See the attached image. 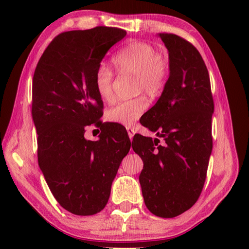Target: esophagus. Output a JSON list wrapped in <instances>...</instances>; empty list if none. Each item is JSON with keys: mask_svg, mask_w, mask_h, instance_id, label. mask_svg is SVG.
<instances>
[{"mask_svg": "<svg viewBox=\"0 0 249 249\" xmlns=\"http://www.w3.org/2000/svg\"><path fill=\"white\" fill-rule=\"evenodd\" d=\"M126 129H127V134H128V137H129V140L132 141L133 140V137H134V134H135V130H134V128H132V127H126Z\"/></svg>", "mask_w": 249, "mask_h": 249, "instance_id": "34e87169", "label": "esophagus"}]
</instances>
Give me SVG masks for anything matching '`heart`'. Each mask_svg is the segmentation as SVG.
Here are the masks:
<instances>
[{"instance_id":"heart-1","label":"heart","mask_w":249,"mask_h":249,"mask_svg":"<svg viewBox=\"0 0 249 249\" xmlns=\"http://www.w3.org/2000/svg\"><path fill=\"white\" fill-rule=\"evenodd\" d=\"M113 65L119 73L133 74L136 92H145L150 96L158 95L165 88L169 75L168 59L158 53L153 45L145 41H133L121 49L112 59ZM113 72L107 67L100 66L94 74V87L103 101H109L112 91ZM147 109V101L142 96L136 99L121 101L108 109L107 117L116 124L132 125L144 114Z\"/></svg>"}]
</instances>
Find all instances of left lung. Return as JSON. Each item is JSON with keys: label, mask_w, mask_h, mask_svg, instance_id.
Here are the masks:
<instances>
[{"label": "left lung", "mask_w": 249, "mask_h": 249, "mask_svg": "<svg viewBox=\"0 0 249 249\" xmlns=\"http://www.w3.org/2000/svg\"><path fill=\"white\" fill-rule=\"evenodd\" d=\"M158 35L169 53L170 73L141 123L163 144L137 134L133 149L144 162L140 183L147 209L170 218L190 209L203 189L213 147L214 102L209 71L197 49L175 34Z\"/></svg>", "instance_id": "obj_1"}]
</instances>
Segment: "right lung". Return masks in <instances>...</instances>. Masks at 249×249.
Instances as JSON below:
<instances>
[{"mask_svg":"<svg viewBox=\"0 0 249 249\" xmlns=\"http://www.w3.org/2000/svg\"><path fill=\"white\" fill-rule=\"evenodd\" d=\"M124 29L98 26L59 34L41 54L33 78L32 116L37 157L57 202L75 215H93L107 205L111 185L130 141L120 126L102 124L103 102L94 74ZM91 124L102 128L87 141Z\"/></svg>","mask_w":249,"mask_h":249,"instance_id":"right-lung-1","label":"right lung"}]
</instances>
